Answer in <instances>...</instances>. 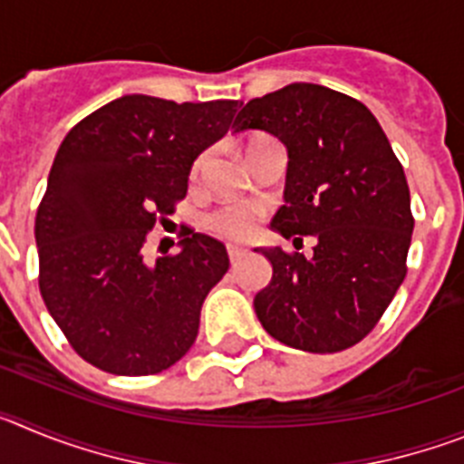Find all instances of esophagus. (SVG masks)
Returning a JSON list of instances; mask_svg holds the SVG:
<instances>
[{"label":"esophagus","instance_id":"obj_1","mask_svg":"<svg viewBox=\"0 0 464 464\" xmlns=\"http://www.w3.org/2000/svg\"><path fill=\"white\" fill-rule=\"evenodd\" d=\"M227 256H229V262H232V265H237L241 257L248 256V248H244V246H227Z\"/></svg>","mask_w":464,"mask_h":464}]
</instances>
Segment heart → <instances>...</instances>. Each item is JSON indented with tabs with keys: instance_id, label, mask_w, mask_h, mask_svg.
<instances>
[{
	"instance_id": "obj_1",
	"label": "heart",
	"mask_w": 464,
	"mask_h": 464,
	"mask_svg": "<svg viewBox=\"0 0 464 464\" xmlns=\"http://www.w3.org/2000/svg\"><path fill=\"white\" fill-rule=\"evenodd\" d=\"M265 137H253L246 141L244 155L251 150V146H256L257 141H262ZM204 165H207V153H202L199 158L192 162V181L199 179ZM262 220V211L253 204H227V207H220L208 216V227L216 232V235L225 237V239L232 241H246L251 239L257 232Z\"/></svg>"
}]
</instances>
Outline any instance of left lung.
Wrapping results in <instances>:
<instances>
[{"label":"left lung","mask_w":464,"mask_h":464,"mask_svg":"<svg viewBox=\"0 0 464 464\" xmlns=\"http://www.w3.org/2000/svg\"><path fill=\"white\" fill-rule=\"evenodd\" d=\"M235 132L260 130L288 149L285 204L272 227L314 256L262 248L274 276L256 295L262 327L285 346L337 353L381 321L407 276L413 213L407 176L362 102L293 83L251 100Z\"/></svg>","instance_id":"left-lung-1"}]
</instances>
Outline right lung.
<instances>
[{
  "instance_id": "obj_1",
  "label": "right lung",
  "mask_w": 464,
  "mask_h": 464,
  "mask_svg": "<svg viewBox=\"0 0 464 464\" xmlns=\"http://www.w3.org/2000/svg\"><path fill=\"white\" fill-rule=\"evenodd\" d=\"M239 102L125 94L73 125L36 208L39 290L85 362L118 376L169 370L195 343L225 244L181 227V251L146 262L149 232L188 192L195 158Z\"/></svg>"
}]
</instances>
